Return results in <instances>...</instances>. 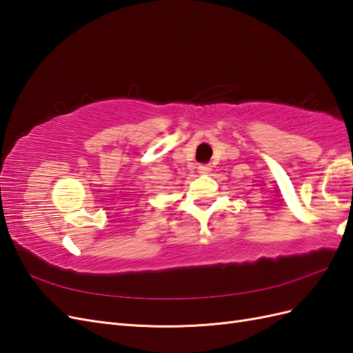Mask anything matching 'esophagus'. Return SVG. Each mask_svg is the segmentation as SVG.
Returning a JSON list of instances; mask_svg holds the SVG:
<instances>
[{
    "label": "esophagus",
    "instance_id": "obj_1",
    "mask_svg": "<svg viewBox=\"0 0 353 353\" xmlns=\"http://www.w3.org/2000/svg\"><path fill=\"white\" fill-rule=\"evenodd\" d=\"M197 169H199L200 174H208L209 170H210V166L209 165H199Z\"/></svg>",
    "mask_w": 353,
    "mask_h": 353
}]
</instances>
